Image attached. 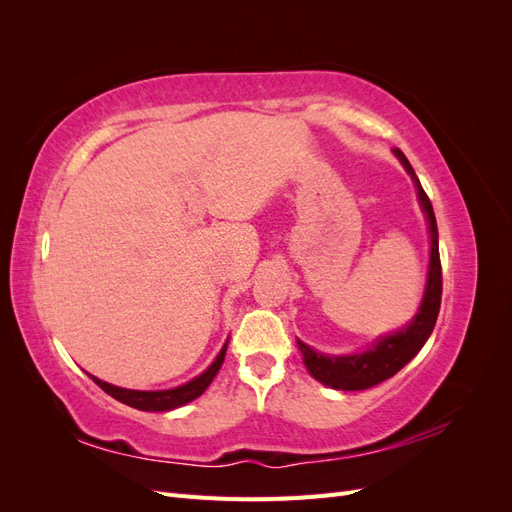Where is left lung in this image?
Segmentation results:
<instances>
[{
  "mask_svg": "<svg viewBox=\"0 0 512 512\" xmlns=\"http://www.w3.org/2000/svg\"><path fill=\"white\" fill-rule=\"evenodd\" d=\"M401 166L406 168V173L412 177L418 203L427 218L429 224V239H431V250H429V269H427V284L421 307H418L416 316L401 327L399 331L391 335L378 337L374 344H371L363 352H352V354H322L314 348L303 344L297 339L299 350L303 354V363L309 374H312L318 382L331 386L337 391H365L371 389L384 380L395 376L397 371L408 365L414 356L418 354L429 339L433 327H436L438 312H440V301H442V267H440V250H438V224L436 215H433L431 200L427 198L421 181H418L414 168L410 166L408 158L399 149H393Z\"/></svg>",
  "mask_w": 512,
  "mask_h": 512,
  "instance_id": "1",
  "label": "left lung"
}]
</instances>
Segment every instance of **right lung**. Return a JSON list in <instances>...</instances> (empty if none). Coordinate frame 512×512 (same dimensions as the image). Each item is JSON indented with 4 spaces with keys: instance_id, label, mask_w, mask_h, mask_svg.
<instances>
[{
    "instance_id": "obj_1",
    "label": "right lung",
    "mask_w": 512,
    "mask_h": 512,
    "mask_svg": "<svg viewBox=\"0 0 512 512\" xmlns=\"http://www.w3.org/2000/svg\"><path fill=\"white\" fill-rule=\"evenodd\" d=\"M226 348H228V339L226 344L222 346L220 354L215 356V361L203 371V374L192 378L190 382H185L181 386H175V389H166V391H134V389H121V386L115 384H108L96 376L89 378L94 380L104 393H108L111 397H115L121 404H126L130 408L136 410H143V412H166V410H175L179 406L190 404L196 397L203 395L207 391V386L213 382L215 374H218L222 363H224V356H226Z\"/></svg>"
}]
</instances>
